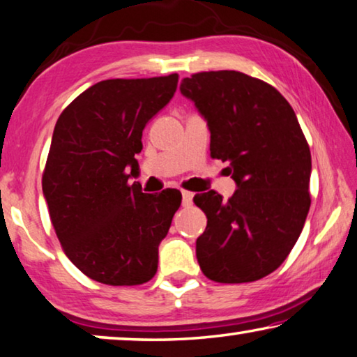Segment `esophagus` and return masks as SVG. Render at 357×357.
<instances>
[{"label":"esophagus","instance_id":"1","mask_svg":"<svg viewBox=\"0 0 357 357\" xmlns=\"http://www.w3.org/2000/svg\"><path fill=\"white\" fill-rule=\"evenodd\" d=\"M191 204H193V193H190V191H182V206L190 207Z\"/></svg>","mask_w":357,"mask_h":357}]
</instances>
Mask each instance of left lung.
Returning a JSON list of instances; mask_svg holds the SVG:
<instances>
[{"label": "left lung", "instance_id": "8db88e82", "mask_svg": "<svg viewBox=\"0 0 357 357\" xmlns=\"http://www.w3.org/2000/svg\"><path fill=\"white\" fill-rule=\"evenodd\" d=\"M211 130V156L228 162L238 190L196 195L207 217L196 241L202 273L215 282H252L287 259L308 215L311 153L289 102L265 81L233 70L183 78Z\"/></svg>", "mask_w": 357, "mask_h": 357}]
</instances>
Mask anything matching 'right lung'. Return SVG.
<instances>
[{"label": "right lung", "mask_w": 357, "mask_h": 357, "mask_svg": "<svg viewBox=\"0 0 357 357\" xmlns=\"http://www.w3.org/2000/svg\"><path fill=\"white\" fill-rule=\"evenodd\" d=\"M177 83V73L100 81L54 128L43 195L65 255L97 282L139 286L156 274L158 248L182 195L142 193L129 178L139 172L146 123L171 102Z\"/></svg>", "instance_id": "1"}]
</instances>
